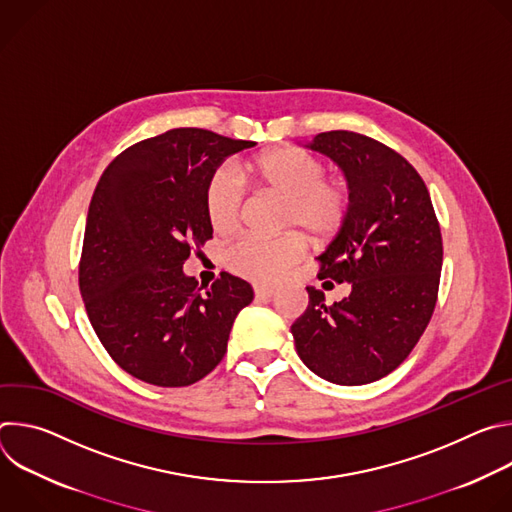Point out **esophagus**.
<instances>
[{"label": "esophagus", "instance_id": "obj_1", "mask_svg": "<svg viewBox=\"0 0 512 512\" xmlns=\"http://www.w3.org/2000/svg\"><path fill=\"white\" fill-rule=\"evenodd\" d=\"M275 296V289L273 287H265V285H255V298L257 300H267Z\"/></svg>", "mask_w": 512, "mask_h": 512}]
</instances>
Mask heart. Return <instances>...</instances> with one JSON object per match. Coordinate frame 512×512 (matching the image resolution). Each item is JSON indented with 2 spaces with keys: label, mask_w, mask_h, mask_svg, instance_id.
Returning <instances> with one entry per match:
<instances>
[{
  "label": "heart",
  "mask_w": 512,
  "mask_h": 512,
  "mask_svg": "<svg viewBox=\"0 0 512 512\" xmlns=\"http://www.w3.org/2000/svg\"><path fill=\"white\" fill-rule=\"evenodd\" d=\"M255 188L285 200L283 229L304 231L312 241L334 237L348 216L350 192L344 182L326 178V164L300 148H277L255 156L243 170ZM245 184L231 166L218 168L206 184L204 208L218 235H233L243 216ZM304 253L300 235L275 239L247 237L227 253L231 271L257 281L273 283L294 267Z\"/></svg>",
  "instance_id": "b5f03b06"
}]
</instances>
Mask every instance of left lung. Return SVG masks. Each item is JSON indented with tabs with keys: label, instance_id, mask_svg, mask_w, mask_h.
I'll list each match as a JSON object with an SVG mask.
<instances>
[{
	"label": "left lung",
	"instance_id": "8db88e82",
	"mask_svg": "<svg viewBox=\"0 0 512 512\" xmlns=\"http://www.w3.org/2000/svg\"><path fill=\"white\" fill-rule=\"evenodd\" d=\"M306 148L344 172L350 210L318 257L320 279L348 283L328 306L316 287L291 324L306 367L336 385H367L409 356L435 308L442 233L425 182L385 143L354 131L318 133ZM332 281H324L330 283Z\"/></svg>",
	"mask_w": 512,
	"mask_h": 512
}]
</instances>
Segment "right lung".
<instances>
[{
	"instance_id": "1",
	"label": "right lung",
	"mask_w": 512,
	"mask_h": 512,
	"mask_svg": "<svg viewBox=\"0 0 512 512\" xmlns=\"http://www.w3.org/2000/svg\"><path fill=\"white\" fill-rule=\"evenodd\" d=\"M255 141L180 127L143 139L103 172L91 198L81 296L105 350L131 377L188 387L227 352L253 287L221 273L206 291L182 269L212 239L204 208L208 178Z\"/></svg>"
}]
</instances>
